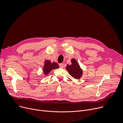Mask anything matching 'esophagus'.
I'll list each match as a JSON object with an SVG mask.
<instances>
[{"mask_svg": "<svg viewBox=\"0 0 123 123\" xmlns=\"http://www.w3.org/2000/svg\"><path fill=\"white\" fill-rule=\"evenodd\" d=\"M59 66H60V68H63V64L62 63H59Z\"/></svg>", "mask_w": 123, "mask_h": 123, "instance_id": "esophagus-1", "label": "esophagus"}]
</instances>
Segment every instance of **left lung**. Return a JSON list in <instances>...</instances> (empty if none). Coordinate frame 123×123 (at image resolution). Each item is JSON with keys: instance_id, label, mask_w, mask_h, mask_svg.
Returning a JSON list of instances; mask_svg holds the SVG:
<instances>
[{"instance_id": "left-lung-1", "label": "left lung", "mask_w": 123, "mask_h": 123, "mask_svg": "<svg viewBox=\"0 0 123 123\" xmlns=\"http://www.w3.org/2000/svg\"><path fill=\"white\" fill-rule=\"evenodd\" d=\"M71 62L72 64L67 65V70L74 78L79 79L82 75V70L80 68L78 63L75 59H72Z\"/></svg>"}]
</instances>
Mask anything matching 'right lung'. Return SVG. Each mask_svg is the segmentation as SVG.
I'll return each mask as SVG.
<instances>
[{
	"mask_svg": "<svg viewBox=\"0 0 123 123\" xmlns=\"http://www.w3.org/2000/svg\"><path fill=\"white\" fill-rule=\"evenodd\" d=\"M45 65L43 68L44 72L45 74H48L52 69L58 68L59 66L56 62L51 63L50 61L47 60L45 61Z\"/></svg>",
	"mask_w": 123,
	"mask_h": 123,
	"instance_id": "right-lung-1",
	"label": "right lung"
}]
</instances>
